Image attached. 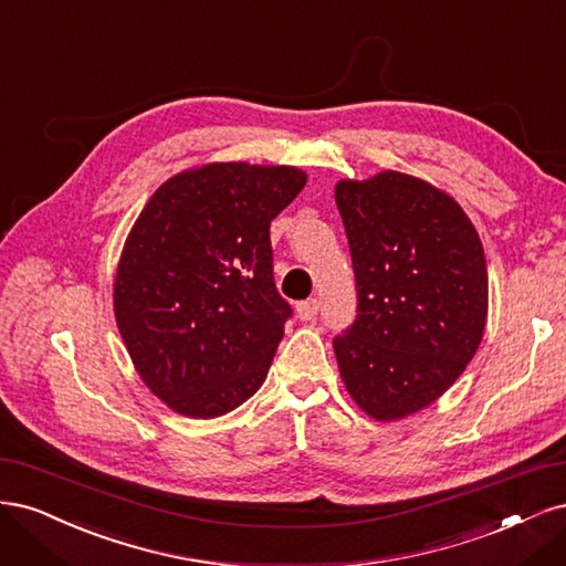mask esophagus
Returning a JSON list of instances; mask_svg holds the SVG:
<instances>
[{"label":"esophagus","instance_id":"obj_1","mask_svg":"<svg viewBox=\"0 0 566 566\" xmlns=\"http://www.w3.org/2000/svg\"><path fill=\"white\" fill-rule=\"evenodd\" d=\"M296 313H298V317H301L303 322H307V319H315V315L319 313V301H317V298L301 301V303L296 305Z\"/></svg>","mask_w":566,"mask_h":566}]
</instances>
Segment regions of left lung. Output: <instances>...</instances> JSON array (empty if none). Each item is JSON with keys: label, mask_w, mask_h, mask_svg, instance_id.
I'll return each instance as SVG.
<instances>
[{"label": "left lung", "mask_w": 566, "mask_h": 566, "mask_svg": "<svg viewBox=\"0 0 566 566\" xmlns=\"http://www.w3.org/2000/svg\"><path fill=\"white\" fill-rule=\"evenodd\" d=\"M357 317L334 338L340 378L376 421L434 402L475 357L489 277L478 230L426 180L382 171L340 180Z\"/></svg>", "instance_id": "left-lung-1"}]
</instances>
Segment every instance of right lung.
Instances as JSON below:
<instances>
[{"mask_svg":"<svg viewBox=\"0 0 566 566\" xmlns=\"http://www.w3.org/2000/svg\"><path fill=\"white\" fill-rule=\"evenodd\" d=\"M294 167L216 161L169 178L119 259L115 317L140 378L190 418L240 407L294 315L272 275L270 223L294 202Z\"/></svg>","mask_w":566,"mask_h":566,"instance_id":"right-lung-1","label":"right lung"}]
</instances>
